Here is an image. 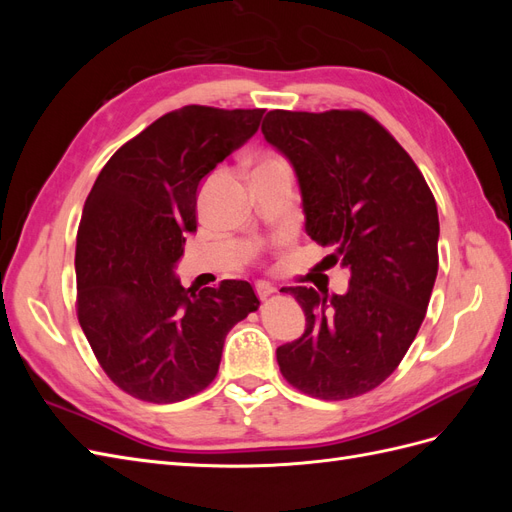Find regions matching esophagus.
Instances as JSON below:
<instances>
[{
    "label": "esophagus",
    "mask_w": 512,
    "mask_h": 512,
    "mask_svg": "<svg viewBox=\"0 0 512 512\" xmlns=\"http://www.w3.org/2000/svg\"><path fill=\"white\" fill-rule=\"evenodd\" d=\"M256 292H258L260 299H267V297H271V294L277 292V288L271 286L269 282H258V284H256Z\"/></svg>",
    "instance_id": "34e87169"
}]
</instances>
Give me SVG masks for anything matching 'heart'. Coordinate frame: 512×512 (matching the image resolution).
<instances>
[{
  "label": "heart",
  "mask_w": 512,
  "mask_h": 512,
  "mask_svg": "<svg viewBox=\"0 0 512 512\" xmlns=\"http://www.w3.org/2000/svg\"><path fill=\"white\" fill-rule=\"evenodd\" d=\"M265 162H275V158H267V160H265Z\"/></svg>",
  "instance_id": "1"
}]
</instances>
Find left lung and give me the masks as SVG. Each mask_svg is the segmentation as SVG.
<instances>
[{
  "label": "left lung",
  "instance_id": "left-lung-1",
  "mask_svg": "<svg viewBox=\"0 0 512 512\" xmlns=\"http://www.w3.org/2000/svg\"><path fill=\"white\" fill-rule=\"evenodd\" d=\"M267 143L299 179L305 230L350 269L344 294L286 288L305 333L277 348L282 376L327 401L376 389L421 329L438 275V207L421 170L363 111H269Z\"/></svg>",
  "mask_w": 512,
  "mask_h": 512
}]
</instances>
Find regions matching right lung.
<instances>
[{
    "mask_svg": "<svg viewBox=\"0 0 512 512\" xmlns=\"http://www.w3.org/2000/svg\"><path fill=\"white\" fill-rule=\"evenodd\" d=\"M265 108L190 104L119 147L91 188L76 235V314L121 391L175 404L213 382L228 331L260 301L243 280L183 288L175 265L196 230L198 185L252 138Z\"/></svg>",
    "mask_w": 512,
    "mask_h": 512,
    "instance_id": "obj_1",
    "label": "right lung"
}]
</instances>
